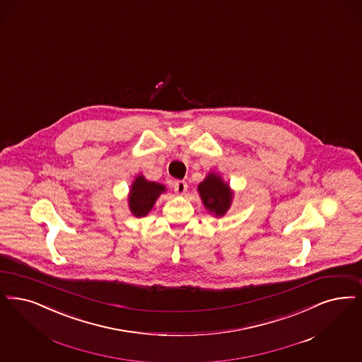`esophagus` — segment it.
Listing matches in <instances>:
<instances>
[{
	"label": "esophagus",
	"instance_id": "34e87169",
	"mask_svg": "<svg viewBox=\"0 0 362 362\" xmlns=\"http://www.w3.org/2000/svg\"><path fill=\"white\" fill-rule=\"evenodd\" d=\"M174 188L175 192L177 195H185L188 188L187 183L183 182V180H177V182H175Z\"/></svg>",
	"mask_w": 362,
	"mask_h": 362
}]
</instances>
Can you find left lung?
I'll use <instances>...</instances> for the list:
<instances>
[{
	"label": "left lung",
	"instance_id": "8db88e82",
	"mask_svg": "<svg viewBox=\"0 0 362 362\" xmlns=\"http://www.w3.org/2000/svg\"><path fill=\"white\" fill-rule=\"evenodd\" d=\"M198 194L204 209L214 217H223L232 206L234 191L217 173H209L198 185Z\"/></svg>",
	"mask_w": 362,
	"mask_h": 362
}]
</instances>
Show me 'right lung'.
<instances>
[{
    "label": "right lung",
    "instance_id": "right-lung-1",
    "mask_svg": "<svg viewBox=\"0 0 362 362\" xmlns=\"http://www.w3.org/2000/svg\"><path fill=\"white\" fill-rule=\"evenodd\" d=\"M167 188L158 182H151L145 179L144 175H137L132 182L128 194V206L130 213L134 217L141 218L148 216L153 209L155 203Z\"/></svg>",
    "mask_w": 362,
    "mask_h": 362
}]
</instances>
